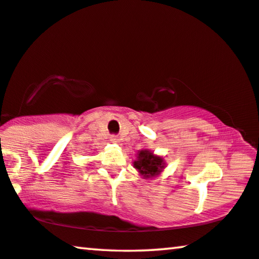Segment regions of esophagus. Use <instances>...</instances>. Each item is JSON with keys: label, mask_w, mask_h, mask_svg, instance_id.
<instances>
[{"label": "esophagus", "mask_w": 259, "mask_h": 259, "mask_svg": "<svg viewBox=\"0 0 259 259\" xmlns=\"http://www.w3.org/2000/svg\"><path fill=\"white\" fill-rule=\"evenodd\" d=\"M110 141H112V143H116V144H117V143L120 142V138H118L117 136H112V137H110Z\"/></svg>", "instance_id": "obj_1"}]
</instances>
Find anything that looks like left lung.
<instances>
[{
	"instance_id": "1",
	"label": "left lung",
	"mask_w": 259,
	"mask_h": 259,
	"mask_svg": "<svg viewBox=\"0 0 259 259\" xmlns=\"http://www.w3.org/2000/svg\"><path fill=\"white\" fill-rule=\"evenodd\" d=\"M134 167L145 179H152L158 176L165 168V161L161 157L153 154L149 150H142L137 153L136 161H134Z\"/></svg>"
}]
</instances>
